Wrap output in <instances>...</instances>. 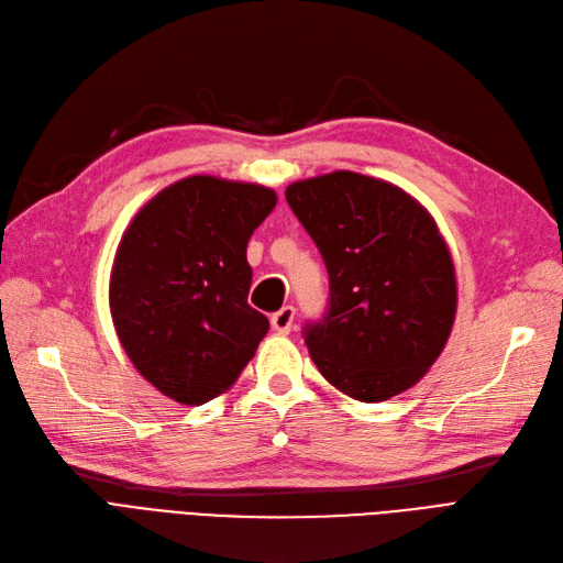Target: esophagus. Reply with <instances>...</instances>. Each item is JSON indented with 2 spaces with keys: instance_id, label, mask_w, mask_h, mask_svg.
Listing matches in <instances>:
<instances>
[{
  "instance_id": "34e87169",
  "label": "esophagus",
  "mask_w": 563,
  "mask_h": 563,
  "mask_svg": "<svg viewBox=\"0 0 563 563\" xmlns=\"http://www.w3.org/2000/svg\"><path fill=\"white\" fill-rule=\"evenodd\" d=\"M271 327H274L278 334H289L295 327V306H283L278 313L271 316Z\"/></svg>"
}]
</instances>
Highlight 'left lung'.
Instances as JSON below:
<instances>
[{"instance_id": "1", "label": "left lung", "mask_w": 563, "mask_h": 563, "mask_svg": "<svg viewBox=\"0 0 563 563\" xmlns=\"http://www.w3.org/2000/svg\"><path fill=\"white\" fill-rule=\"evenodd\" d=\"M285 199L329 274L327 313L303 329L310 357L352 399L397 397L439 360L456 313L439 227L401 187L355 172L292 183Z\"/></svg>"}]
</instances>
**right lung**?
<instances>
[{"instance_id":"obj_1","label":"right lung","mask_w":563,"mask_h":563,"mask_svg":"<svg viewBox=\"0 0 563 563\" xmlns=\"http://www.w3.org/2000/svg\"><path fill=\"white\" fill-rule=\"evenodd\" d=\"M274 190L216 176L183 178L145 203L118 245L109 303L118 339L164 397L201 406L236 383L266 336L247 303V241Z\"/></svg>"}]
</instances>
